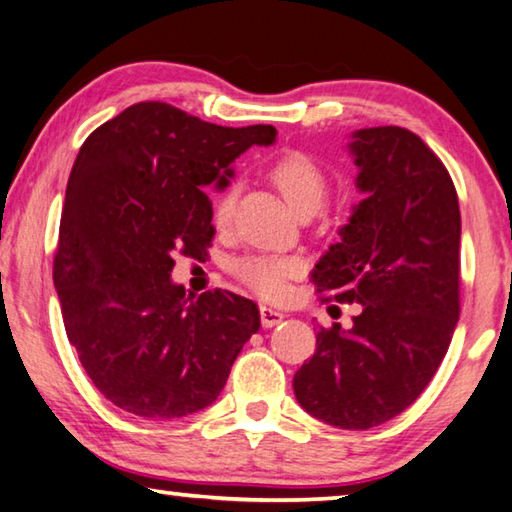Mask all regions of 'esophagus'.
Segmentation results:
<instances>
[{
    "instance_id": "obj_1",
    "label": "esophagus",
    "mask_w": 512,
    "mask_h": 512,
    "mask_svg": "<svg viewBox=\"0 0 512 512\" xmlns=\"http://www.w3.org/2000/svg\"><path fill=\"white\" fill-rule=\"evenodd\" d=\"M259 315H262V324L266 329L277 327V324L284 320L282 311H277V309H273V306H266V304L259 306Z\"/></svg>"
}]
</instances>
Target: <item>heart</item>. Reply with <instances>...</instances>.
<instances>
[{"mask_svg": "<svg viewBox=\"0 0 512 512\" xmlns=\"http://www.w3.org/2000/svg\"><path fill=\"white\" fill-rule=\"evenodd\" d=\"M268 176L280 190L284 201L291 206L297 217H311L318 212L329 194V179L322 167L304 152L288 150L277 156L268 167ZM237 188L230 185L215 199L212 206V224L226 230L235 217ZM232 273L244 282L250 291L262 297H277L284 293L288 277L297 273V262L282 255H246L232 264Z\"/></svg>", "mask_w": 512, "mask_h": 512, "instance_id": "b5f03b06", "label": "heart"}]
</instances>
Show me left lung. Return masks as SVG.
Here are the masks:
<instances>
[{
  "label": "left lung",
  "mask_w": 512,
  "mask_h": 512,
  "mask_svg": "<svg viewBox=\"0 0 512 512\" xmlns=\"http://www.w3.org/2000/svg\"><path fill=\"white\" fill-rule=\"evenodd\" d=\"M365 192L315 264L324 300L362 304L353 327L320 329L293 378L311 416L369 430L407 410L439 369L459 320V199L448 170L410 129L353 132Z\"/></svg>",
  "instance_id": "1"
}]
</instances>
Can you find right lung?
Returning <instances> with one entry per match:
<instances>
[{
  "label": "right lung",
  "instance_id": "add662e5",
  "mask_svg": "<svg viewBox=\"0 0 512 512\" xmlns=\"http://www.w3.org/2000/svg\"><path fill=\"white\" fill-rule=\"evenodd\" d=\"M273 125L221 127L138 102L91 132L71 167L53 259L64 329L91 383L120 410L181 418L217 401L259 309L230 291L188 297L174 257L199 259L215 226L206 185L275 141Z\"/></svg>",
  "mask_w": 512,
  "mask_h": 512
}]
</instances>
